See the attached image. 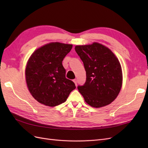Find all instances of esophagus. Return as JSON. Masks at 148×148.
I'll use <instances>...</instances> for the list:
<instances>
[{
    "label": "esophagus",
    "mask_w": 148,
    "mask_h": 148,
    "mask_svg": "<svg viewBox=\"0 0 148 148\" xmlns=\"http://www.w3.org/2000/svg\"><path fill=\"white\" fill-rule=\"evenodd\" d=\"M73 82L75 83V84L76 86H77V79H73Z\"/></svg>",
    "instance_id": "34e87169"
}]
</instances>
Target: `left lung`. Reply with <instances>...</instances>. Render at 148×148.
Instances as JSON below:
<instances>
[{
	"label": "left lung",
	"instance_id": "obj_1",
	"mask_svg": "<svg viewBox=\"0 0 148 148\" xmlns=\"http://www.w3.org/2000/svg\"><path fill=\"white\" fill-rule=\"evenodd\" d=\"M75 49L86 75L84 84L78 86L79 92L91 107L109 105L118 96L122 84V69L117 58L109 48L97 42Z\"/></svg>",
	"mask_w": 148,
	"mask_h": 148
}]
</instances>
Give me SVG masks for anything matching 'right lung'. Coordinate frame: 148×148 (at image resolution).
<instances>
[{
  "instance_id": "obj_1",
  "label": "right lung",
  "mask_w": 148,
  "mask_h": 148,
  "mask_svg": "<svg viewBox=\"0 0 148 148\" xmlns=\"http://www.w3.org/2000/svg\"><path fill=\"white\" fill-rule=\"evenodd\" d=\"M72 45L51 42L38 49L31 56L26 67V81L30 93L39 102L54 107L64 102L76 88L65 77L62 65Z\"/></svg>"
}]
</instances>
